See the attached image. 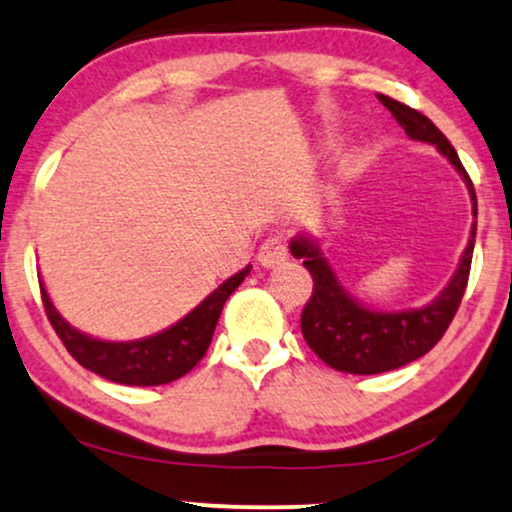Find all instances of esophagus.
Wrapping results in <instances>:
<instances>
[{"label": "esophagus", "mask_w": 512, "mask_h": 512, "mask_svg": "<svg viewBox=\"0 0 512 512\" xmlns=\"http://www.w3.org/2000/svg\"><path fill=\"white\" fill-rule=\"evenodd\" d=\"M289 258V249H287V242L282 237H268L266 242L261 244V249H258V261H261V266H280V263H285Z\"/></svg>", "instance_id": "esophagus-1"}]
</instances>
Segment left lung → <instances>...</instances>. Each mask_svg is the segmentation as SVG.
I'll use <instances>...</instances> for the list:
<instances>
[{"label":"left lung","instance_id":"obj_1","mask_svg":"<svg viewBox=\"0 0 512 512\" xmlns=\"http://www.w3.org/2000/svg\"><path fill=\"white\" fill-rule=\"evenodd\" d=\"M377 99L387 106L410 140L434 144L456 166L458 173L468 182L472 213L477 218L475 187H472L470 175L465 173L456 149L446 140L444 132L420 111L396 102L387 94H377ZM475 235L477 223H472L468 249L460 258V266L449 287L430 306L399 313L370 311L356 299H351L346 289L339 285L330 263L320 254L315 242L306 237H296L289 244V249L296 258H304V266L313 277V294L304 306V313H301V332H304L306 344L330 368L351 372V375H377V372H387L418 361L444 337L460 301H463L470 277Z\"/></svg>","mask_w":512,"mask_h":512}]
</instances>
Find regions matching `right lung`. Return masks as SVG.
<instances>
[{
    "mask_svg": "<svg viewBox=\"0 0 512 512\" xmlns=\"http://www.w3.org/2000/svg\"><path fill=\"white\" fill-rule=\"evenodd\" d=\"M249 268L251 266H246L230 280H225L180 323L154 334V337L137 339V342H102V339L87 337L61 318L49 301L42 282L40 294L49 323L59 334L66 351L82 368L97 372L99 377H106L111 382L128 384V387H159V384H168L187 375L204 358L227 296L242 285L244 277L249 275Z\"/></svg>",
    "mask_w": 512,
    "mask_h": 512,
    "instance_id": "add662e5",
    "label": "right lung"
}]
</instances>
